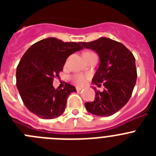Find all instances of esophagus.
<instances>
[{
	"label": "esophagus",
	"instance_id": "esophagus-1",
	"mask_svg": "<svg viewBox=\"0 0 156 156\" xmlns=\"http://www.w3.org/2000/svg\"><path fill=\"white\" fill-rule=\"evenodd\" d=\"M76 91H80L81 90H82L83 88L82 87H76Z\"/></svg>",
	"mask_w": 156,
	"mask_h": 156
}]
</instances>
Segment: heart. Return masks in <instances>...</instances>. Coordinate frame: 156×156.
Instances as JSON below:
<instances>
[{
	"label": "heart",
	"instance_id": "heart-1",
	"mask_svg": "<svg viewBox=\"0 0 156 156\" xmlns=\"http://www.w3.org/2000/svg\"><path fill=\"white\" fill-rule=\"evenodd\" d=\"M87 76L82 74H79V75H74L73 76H72L71 80L72 81L75 83V84L78 85V86H81V85L84 84L86 83Z\"/></svg>",
	"mask_w": 156,
	"mask_h": 156
}]
</instances>
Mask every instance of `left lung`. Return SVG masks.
<instances>
[{"instance_id": "obj_1", "label": "left lung", "mask_w": 156, "mask_h": 156, "mask_svg": "<svg viewBox=\"0 0 156 156\" xmlns=\"http://www.w3.org/2000/svg\"><path fill=\"white\" fill-rule=\"evenodd\" d=\"M80 44L99 55L100 65L92 83L105 86L102 92L94 87V100L85 103V108L94 115L110 116L121 109L131 97L137 76L134 56L122 44L106 37Z\"/></svg>"}]
</instances>
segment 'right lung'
Instances as JSON below:
<instances>
[{
    "label": "right lung",
    "mask_w": 156,
    "mask_h": 156,
    "mask_svg": "<svg viewBox=\"0 0 156 156\" xmlns=\"http://www.w3.org/2000/svg\"><path fill=\"white\" fill-rule=\"evenodd\" d=\"M83 48L80 43L49 37L35 43L23 55L16 69V86L32 113L44 119L63 113L67 98L76 88L66 83L63 89H55L53 80L59 77L67 58Z\"/></svg>",
    "instance_id": "right-lung-1"
}]
</instances>
